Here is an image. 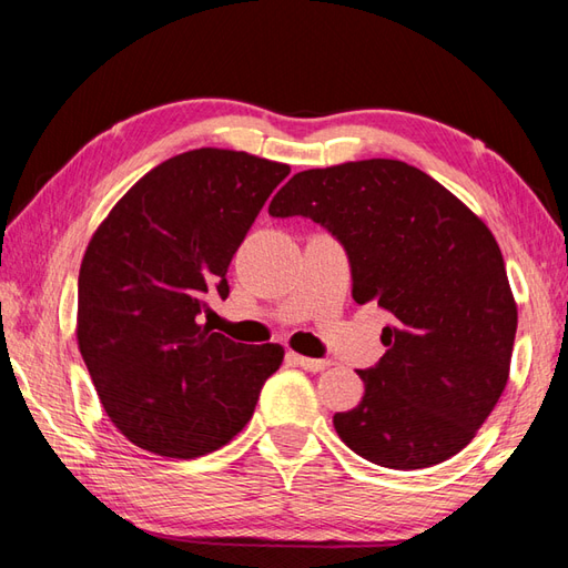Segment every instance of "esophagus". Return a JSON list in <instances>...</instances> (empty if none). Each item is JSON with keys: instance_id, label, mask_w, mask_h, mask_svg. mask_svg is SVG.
Wrapping results in <instances>:
<instances>
[{"instance_id": "esophagus-1", "label": "esophagus", "mask_w": 568, "mask_h": 568, "mask_svg": "<svg viewBox=\"0 0 568 568\" xmlns=\"http://www.w3.org/2000/svg\"><path fill=\"white\" fill-rule=\"evenodd\" d=\"M287 361H293L295 366H300V368H305V371H324L329 366V361H324V358H307V356H300V354H295V352H287Z\"/></svg>"}]
</instances>
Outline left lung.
I'll use <instances>...</instances> for the list:
<instances>
[{"label":"left lung","instance_id":"8db88e82","mask_svg":"<svg viewBox=\"0 0 568 568\" xmlns=\"http://www.w3.org/2000/svg\"><path fill=\"white\" fill-rule=\"evenodd\" d=\"M271 216H307L339 241L352 295L390 315L366 393L334 429L366 462L442 464L476 437L505 390L517 305L490 229L437 180L371 159L293 175Z\"/></svg>","mask_w":568,"mask_h":568}]
</instances>
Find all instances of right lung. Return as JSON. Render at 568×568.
<instances>
[{
	"label": "right lung",
	"mask_w": 568,
	"mask_h": 568,
	"mask_svg": "<svg viewBox=\"0 0 568 568\" xmlns=\"http://www.w3.org/2000/svg\"><path fill=\"white\" fill-rule=\"evenodd\" d=\"M291 165L195 149L155 165L84 251L78 344L104 413L171 458L220 449L246 427L283 346L236 344L202 324L226 271Z\"/></svg>",
	"instance_id": "1"
}]
</instances>
